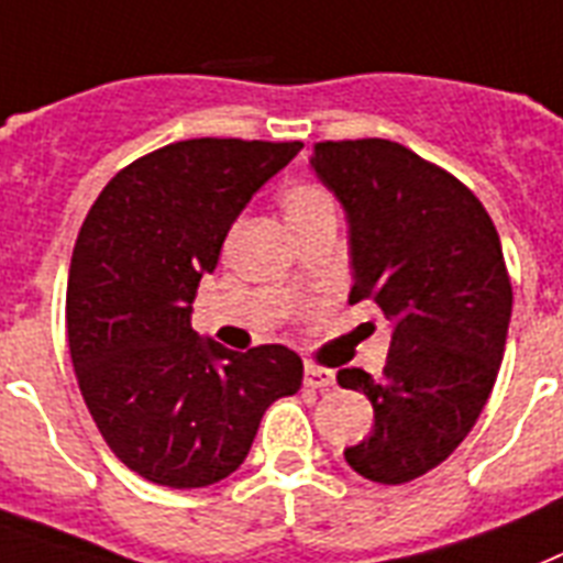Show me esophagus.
Returning <instances> with one entry per match:
<instances>
[{"instance_id":"obj_1","label":"esophagus","mask_w":563,"mask_h":563,"mask_svg":"<svg viewBox=\"0 0 563 563\" xmlns=\"http://www.w3.org/2000/svg\"><path fill=\"white\" fill-rule=\"evenodd\" d=\"M303 385L312 387V390H329V387H335V373L327 367H318V364H306Z\"/></svg>"}]
</instances>
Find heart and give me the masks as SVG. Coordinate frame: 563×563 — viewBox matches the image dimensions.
<instances>
[{"label": "heart", "instance_id": "1", "mask_svg": "<svg viewBox=\"0 0 563 563\" xmlns=\"http://www.w3.org/2000/svg\"><path fill=\"white\" fill-rule=\"evenodd\" d=\"M280 205L291 231L309 225L314 219L335 217V199L329 196L327 187L314 185V181H291L283 187Z\"/></svg>", "mask_w": 563, "mask_h": 563}]
</instances>
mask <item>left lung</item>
<instances>
[{
	"instance_id": "left-lung-1",
	"label": "left lung",
	"mask_w": 563,
	"mask_h": 563,
	"mask_svg": "<svg viewBox=\"0 0 563 563\" xmlns=\"http://www.w3.org/2000/svg\"><path fill=\"white\" fill-rule=\"evenodd\" d=\"M309 167L346 213L350 303L373 300L390 321L382 376L338 369L376 410L344 460L399 486L454 454L495 387L511 318L500 236L463 181L396 141H323Z\"/></svg>"
}]
</instances>
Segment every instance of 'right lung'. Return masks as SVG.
Segmentation results:
<instances>
[{
	"instance_id": "1",
	"label": "right lung",
	"mask_w": 563,
	"mask_h": 563,
	"mask_svg": "<svg viewBox=\"0 0 563 563\" xmlns=\"http://www.w3.org/2000/svg\"><path fill=\"white\" fill-rule=\"evenodd\" d=\"M300 150L178 141L123 167L77 234L66 289L77 385L112 454L150 483L225 479L268 405L300 390L303 361L289 346L234 353L190 327L231 225Z\"/></svg>"
}]
</instances>
